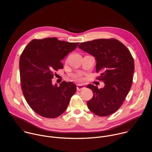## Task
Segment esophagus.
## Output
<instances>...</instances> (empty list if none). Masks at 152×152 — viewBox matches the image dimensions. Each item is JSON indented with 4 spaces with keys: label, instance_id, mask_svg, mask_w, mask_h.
Masks as SVG:
<instances>
[{
    "label": "esophagus",
    "instance_id": "34e87169",
    "mask_svg": "<svg viewBox=\"0 0 152 152\" xmlns=\"http://www.w3.org/2000/svg\"><path fill=\"white\" fill-rule=\"evenodd\" d=\"M85 88L84 86L82 85H77V91H81Z\"/></svg>",
    "mask_w": 152,
    "mask_h": 152
}]
</instances>
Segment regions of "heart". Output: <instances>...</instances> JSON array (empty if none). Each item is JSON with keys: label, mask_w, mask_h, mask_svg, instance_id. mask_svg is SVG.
<instances>
[{"label": "heart", "mask_w": 152, "mask_h": 152, "mask_svg": "<svg viewBox=\"0 0 152 152\" xmlns=\"http://www.w3.org/2000/svg\"><path fill=\"white\" fill-rule=\"evenodd\" d=\"M74 79H75V80H76V81L80 82V81L83 80V77H82V76L80 75H76V76L75 77Z\"/></svg>", "instance_id": "b5f03b06"}]
</instances>
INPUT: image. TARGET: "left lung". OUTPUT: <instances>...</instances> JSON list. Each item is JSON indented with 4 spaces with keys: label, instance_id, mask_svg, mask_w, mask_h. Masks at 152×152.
<instances>
[{
    "label": "left lung",
    "instance_id": "left-lung-1",
    "mask_svg": "<svg viewBox=\"0 0 152 152\" xmlns=\"http://www.w3.org/2000/svg\"><path fill=\"white\" fill-rule=\"evenodd\" d=\"M79 48L95 57L97 79L104 83L103 88L89 84L93 93L87 106L94 114L104 117L115 113L128 94L134 72V58L121 42L115 39H97L81 42Z\"/></svg>",
    "mask_w": 152,
    "mask_h": 152
}]
</instances>
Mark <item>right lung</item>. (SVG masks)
<instances>
[{
  "label": "right lung",
  "mask_w": 152,
  "mask_h": 152,
  "mask_svg": "<svg viewBox=\"0 0 152 152\" xmlns=\"http://www.w3.org/2000/svg\"><path fill=\"white\" fill-rule=\"evenodd\" d=\"M79 42L57 38L34 39L20 55V82L24 97L32 110L48 118L60 116L66 110L76 91L73 82L52 84L55 72L63 69L61 61L74 50Z\"/></svg>",
  "instance_id": "right-lung-1"
}]
</instances>
